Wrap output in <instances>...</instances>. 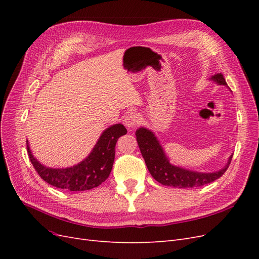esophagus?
Listing matches in <instances>:
<instances>
[{
    "label": "esophagus",
    "instance_id": "obj_1",
    "mask_svg": "<svg viewBox=\"0 0 259 259\" xmlns=\"http://www.w3.org/2000/svg\"><path fill=\"white\" fill-rule=\"evenodd\" d=\"M140 122V116L137 112L130 111L124 116V124L126 125L127 127H134Z\"/></svg>",
    "mask_w": 259,
    "mask_h": 259
}]
</instances>
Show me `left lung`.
I'll return each mask as SVG.
<instances>
[{"label": "left lung", "mask_w": 259, "mask_h": 259, "mask_svg": "<svg viewBox=\"0 0 259 259\" xmlns=\"http://www.w3.org/2000/svg\"><path fill=\"white\" fill-rule=\"evenodd\" d=\"M211 80L221 85H227V82L222 73H217L211 76ZM137 143L140 152L145 159L148 170L151 176L164 186L174 188H193L201 187L213 183L214 180L222 177L232 160V155L229 158L227 165L215 173H198V171L188 170L182 167L171 165L160 146L158 139L152 132L140 127L136 131Z\"/></svg>", "instance_id": "obj_1"}]
</instances>
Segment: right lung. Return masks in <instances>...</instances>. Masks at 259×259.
Returning a JSON list of instances; mask_svg holds the SVG:
<instances>
[{"mask_svg":"<svg viewBox=\"0 0 259 259\" xmlns=\"http://www.w3.org/2000/svg\"><path fill=\"white\" fill-rule=\"evenodd\" d=\"M126 133L122 124L112 125L101 134L88 158L69 168H50L42 165L33 158L29 145H27L28 155L37 174L48 184L70 191L90 190L103 184L110 175L116 142Z\"/></svg>","mask_w":259,"mask_h":259,"instance_id":"add662e5","label":"right lung"}]
</instances>
